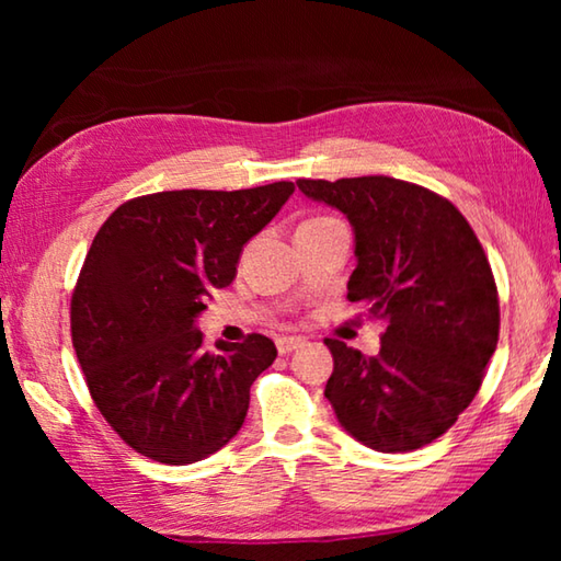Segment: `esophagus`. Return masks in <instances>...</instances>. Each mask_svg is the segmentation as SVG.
Wrapping results in <instances>:
<instances>
[{"instance_id": "34e87169", "label": "esophagus", "mask_w": 561, "mask_h": 561, "mask_svg": "<svg viewBox=\"0 0 561 561\" xmlns=\"http://www.w3.org/2000/svg\"><path fill=\"white\" fill-rule=\"evenodd\" d=\"M304 344H307V339H301V336H279L277 339V351L282 356H287V354H291V351L301 348Z\"/></svg>"}]
</instances>
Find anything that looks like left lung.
<instances>
[{
	"label": "left lung",
	"mask_w": 561,
	"mask_h": 561,
	"mask_svg": "<svg viewBox=\"0 0 561 561\" xmlns=\"http://www.w3.org/2000/svg\"><path fill=\"white\" fill-rule=\"evenodd\" d=\"M297 185L346 215L356 254L346 297L386 321L376 356L327 339L334 374L324 396L366 448H423L470 405L497 348L500 301L482 244L450 201L405 180Z\"/></svg>",
	"instance_id": "left-lung-1"
}]
</instances>
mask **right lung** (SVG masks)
I'll list each match as a JSON object with an SVG mask.
<instances>
[{
  "label": "right lung",
  "instance_id": "obj_1",
  "mask_svg": "<svg viewBox=\"0 0 561 561\" xmlns=\"http://www.w3.org/2000/svg\"><path fill=\"white\" fill-rule=\"evenodd\" d=\"M291 193L287 180L168 190L123 203L93 237L71 297V339L93 403L136 453L190 465L242 428L250 386L277 346L250 334L210 351L195 324Z\"/></svg>",
  "mask_w": 561,
  "mask_h": 561
}]
</instances>
